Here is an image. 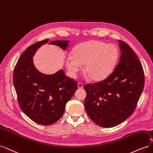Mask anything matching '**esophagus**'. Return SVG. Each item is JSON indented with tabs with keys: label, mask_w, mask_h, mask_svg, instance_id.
Listing matches in <instances>:
<instances>
[{
	"label": "esophagus",
	"mask_w": 153,
	"mask_h": 153,
	"mask_svg": "<svg viewBox=\"0 0 153 153\" xmlns=\"http://www.w3.org/2000/svg\"><path fill=\"white\" fill-rule=\"evenodd\" d=\"M78 88H79V89H82V88H83V84L82 83H78Z\"/></svg>",
	"instance_id": "1"
}]
</instances>
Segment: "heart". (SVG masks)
Here are the masks:
<instances>
[{
    "mask_svg": "<svg viewBox=\"0 0 153 153\" xmlns=\"http://www.w3.org/2000/svg\"><path fill=\"white\" fill-rule=\"evenodd\" d=\"M118 57L119 50L115 45L92 40L76 45L65 62L71 77H76L82 69L81 65H84L85 75L92 80L100 81L112 72Z\"/></svg>",
    "mask_w": 153,
    "mask_h": 153,
    "instance_id": "obj_1",
    "label": "heart"
}]
</instances>
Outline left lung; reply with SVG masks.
<instances>
[{
    "mask_svg": "<svg viewBox=\"0 0 153 153\" xmlns=\"http://www.w3.org/2000/svg\"><path fill=\"white\" fill-rule=\"evenodd\" d=\"M118 43L121 56L112 73L102 81L84 86L86 112L103 128L117 126L130 116L144 85V73L136 53L124 41Z\"/></svg>",
    "mask_w": 153,
    "mask_h": 153,
    "instance_id": "left-lung-1",
    "label": "left lung"
}]
</instances>
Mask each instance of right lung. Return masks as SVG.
Instances as JSON below:
<instances>
[{
	"instance_id": "obj_1",
	"label": "right lung",
	"mask_w": 153,
	"mask_h": 153,
	"mask_svg": "<svg viewBox=\"0 0 153 153\" xmlns=\"http://www.w3.org/2000/svg\"><path fill=\"white\" fill-rule=\"evenodd\" d=\"M47 39L27 48L21 55L13 71V84L18 102L24 113L41 125L57 122L65 106L77 89V82L66 76L62 69L45 75L35 67L33 57L36 51L48 42ZM69 41L56 40L49 44L66 50Z\"/></svg>"
}]
</instances>
